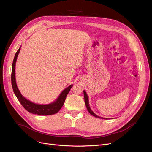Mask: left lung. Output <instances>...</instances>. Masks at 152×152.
<instances>
[{
	"mask_svg": "<svg viewBox=\"0 0 152 152\" xmlns=\"http://www.w3.org/2000/svg\"><path fill=\"white\" fill-rule=\"evenodd\" d=\"M84 92V101H85V103H86V106L87 107V110L89 111V112L91 115H92V116H94V117H96V118H102V119H107V118H102V117H100V116H97L96 114H95L92 110H91L90 106H89V97H88V95H87L86 92L85 91H83Z\"/></svg>",
	"mask_w": 152,
	"mask_h": 152,
	"instance_id": "left-lung-1",
	"label": "left lung"
}]
</instances>
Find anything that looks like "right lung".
Wrapping results in <instances>:
<instances>
[{
    "instance_id": "1",
    "label": "right lung",
    "mask_w": 152,
    "mask_h": 152,
    "mask_svg": "<svg viewBox=\"0 0 152 152\" xmlns=\"http://www.w3.org/2000/svg\"><path fill=\"white\" fill-rule=\"evenodd\" d=\"M20 49H21V47L19 48V49L18 50L17 53H15V57L13 61V63H12V75H11L12 86V88H13L14 94L16 95V97H17L18 100H19L22 106L29 113L38 115H44V116L52 115L57 113L63 107L64 102L65 101L66 95L69 93L71 88L73 87V84L69 86L68 87H66V89H64L60 93L58 97L52 103H49V104H46V105L37 104V103L32 102L30 100L26 99L25 97H24L18 88L17 83H16V79H15V65H16V62H17L18 55L20 51Z\"/></svg>"
}]
</instances>
